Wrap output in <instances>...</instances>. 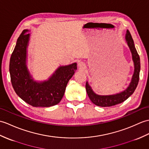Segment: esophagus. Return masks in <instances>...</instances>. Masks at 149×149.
I'll use <instances>...</instances> for the list:
<instances>
[{
	"label": "esophagus",
	"instance_id": "obj_1",
	"mask_svg": "<svg viewBox=\"0 0 149 149\" xmlns=\"http://www.w3.org/2000/svg\"><path fill=\"white\" fill-rule=\"evenodd\" d=\"M78 66L80 67L81 69H84L85 68V64L83 63V62H79L78 64Z\"/></svg>",
	"mask_w": 149,
	"mask_h": 149
}]
</instances>
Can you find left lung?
<instances>
[{
  "instance_id": "left-lung-1",
  "label": "left lung",
  "mask_w": 149,
  "mask_h": 149,
  "mask_svg": "<svg viewBox=\"0 0 149 149\" xmlns=\"http://www.w3.org/2000/svg\"><path fill=\"white\" fill-rule=\"evenodd\" d=\"M126 40L127 45L130 47L131 53H132L133 60L134 65V72L132 77V80H131L128 88L125 91L119 93V94L109 96H101L95 94L93 91L90 86H89L88 82H86V92H87L88 95L89 99L91 100V101L96 105L102 107H107L119 104V103L124 102L128 98L134 93L137 87L140 79V60L139 54H138L136 48L134 47L133 38L131 37V33L128 30L126 32Z\"/></svg>"
}]
</instances>
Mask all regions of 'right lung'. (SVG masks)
<instances>
[{"label":"right lung","instance_id":"obj_1","mask_svg":"<svg viewBox=\"0 0 149 149\" xmlns=\"http://www.w3.org/2000/svg\"><path fill=\"white\" fill-rule=\"evenodd\" d=\"M24 30L17 40L10 58L9 72L14 90L23 101L35 107L58 104L64 95L67 83L77 70V63L60 67L47 81L37 82L26 65V47L30 33Z\"/></svg>","mask_w":149,"mask_h":149}]
</instances>
